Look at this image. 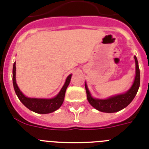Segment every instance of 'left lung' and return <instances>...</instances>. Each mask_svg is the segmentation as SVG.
<instances>
[{"label":"left lung","mask_w":149,"mask_h":149,"mask_svg":"<svg viewBox=\"0 0 149 149\" xmlns=\"http://www.w3.org/2000/svg\"><path fill=\"white\" fill-rule=\"evenodd\" d=\"M135 61H136V77L134 80V83L127 92L123 94L112 97L107 100L94 99L91 97L88 89L87 84H85V89L87 92V98L90 104L97 109L99 111L104 112V113H115L123 110V108L126 107L132 101V100L136 97L140 85V72L139 68L137 58L135 56Z\"/></svg>","instance_id":"1"}]
</instances>
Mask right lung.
Returning <instances> with one entry per match:
<instances>
[{
    "label": "right lung",
    "mask_w": 149,
    "mask_h": 149,
    "mask_svg": "<svg viewBox=\"0 0 149 149\" xmlns=\"http://www.w3.org/2000/svg\"><path fill=\"white\" fill-rule=\"evenodd\" d=\"M16 62L13 63V84L14 91L19 100L22 102L23 105L26 107L29 110L37 113L46 114L50 113L55 111L63 104L66 89L69 84L72 74H70L66 79V81L62 87L61 90L55 97L52 99H36V98L26 97L22 94L20 90L19 89L17 83H16Z\"/></svg>",
    "instance_id": "right-lung-1"
}]
</instances>
